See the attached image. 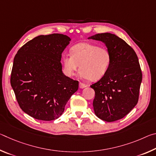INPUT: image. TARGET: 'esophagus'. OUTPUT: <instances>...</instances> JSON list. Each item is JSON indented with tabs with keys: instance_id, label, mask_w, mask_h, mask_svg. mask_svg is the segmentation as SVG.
<instances>
[{
	"instance_id": "1",
	"label": "esophagus",
	"mask_w": 156,
	"mask_h": 156,
	"mask_svg": "<svg viewBox=\"0 0 156 156\" xmlns=\"http://www.w3.org/2000/svg\"><path fill=\"white\" fill-rule=\"evenodd\" d=\"M87 87L86 84H84L82 83H79V87H80V89H83V88H84V87Z\"/></svg>"
}]
</instances>
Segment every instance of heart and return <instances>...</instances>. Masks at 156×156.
I'll use <instances>...</instances> for the list:
<instances>
[{
	"label": "heart",
	"instance_id": "heart-1",
	"mask_svg": "<svg viewBox=\"0 0 156 156\" xmlns=\"http://www.w3.org/2000/svg\"><path fill=\"white\" fill-rule=\"evenodd\" d=\"M65 74L72 76L78 69L80 75L89 80L96 81L103 77L111 63L109 50L89 43H80L71 49V54L62 56Z\"/></svg>",
	"mask_w": 156,
	"mask_h": 156
}]
</instances>
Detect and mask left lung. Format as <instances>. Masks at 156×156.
I'll return each instance as SVG.
<instances>
[{
  "instance_id": "left-lung-1",
  "label": "left lung",
  "mask_w": 156,
  "mask_h": 156,
  "mask_svg": "<svg viewBox=\"0 0 156 156\" xmlns=\"http://www.w3.org/2000/svg\"><path fill=\"white\" fill-rule=\"evenodd\" d=\"M88 39L102 42L111 54L107 72L90 86L95 91V114L107 122L120 120L138 101L142 75L138 56L125 41L115 34H98Z\"/></svg>"
}]
</instances>
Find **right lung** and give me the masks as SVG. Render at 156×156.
<instances>
[{"label": "right lung", "instance_id": "1", "mask_svg": "<svg viewBox=\"0 0 156 156\" xmlns=\"http://www.w3.org/2000/svg\"><path fill=\"white\" fill-rule=\"evenodd\" d=\"M69 37L60 34L36 36L16 54L11 85L23 112L37 120L57 119L64 112L78 82L62 72V53Z\"/></svg>", "mask_w": 156, "mask_h": 156}]
</instances>
